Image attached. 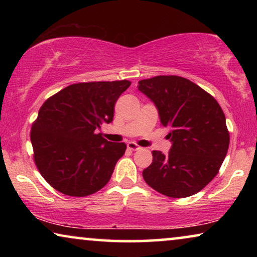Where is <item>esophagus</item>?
Wrapping results in <instances>:
<instances>
[{"label": "esophagus", "mask_w": 257, "mask_h": 257, "mask_svg": "<svg viewBox=\"0 0 257 257\" xmlns=\"http://www.w3.org/2000/svg\"><path fill=\"white\" fill-rule=\"evenodd\" d=\"M127 147H128V149H129L130 151H138V150H141V149H142L141 146H138V145L136 144V143H134V142H130V143H128Z\"/></svg>", "instance_id": "esophagus-1"}]
</instances>
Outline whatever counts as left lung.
Wrapping results in <instances>:
<instances>
[{
  "label": "left lung",
  "instance_id": "obj_1",
  "mask_svg": "<svg viewBox=\"0 0 257 257\" xmlns=\"http://www.w3.org/2000/svg\"><path fill=\"white\" fill-rule=\"evenodd\" d=\"M138 89L158 107L161 124L169 128V154L153 151L143 171L146 184L168 197L182 198L213 180L229 149L222 108L212 95L179 76H156L138 81Z\"/></svg>",
  "mask_w": 257,
  "mask_h": 257
}]
</instances>
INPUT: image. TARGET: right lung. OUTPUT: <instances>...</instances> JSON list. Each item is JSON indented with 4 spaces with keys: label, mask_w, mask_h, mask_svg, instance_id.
<instances>
[{
    "label": "right lung",
    "mask_w": 257,
    "mask_h": 257,
    "mask_svg": "<svg viewBox=\"0 0 257 257\" xmlns=\"http://www.w3.org/2000/svg\"><path fill=\"white\" fill-rule=\"evenodd\" d=\"M129 80L78 82L47 98L30 132L34 161L43 178L60 193L84 197L105 186L124 143L96 134L110 123L115 102Z\"/></svg>",
    "instance_id": "right-lung-1"
}]
</instances>
